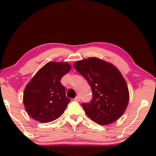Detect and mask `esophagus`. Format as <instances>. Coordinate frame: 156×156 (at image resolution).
Returning a JSON list of instances; mask_svg holds the SVG:
<instances>
[{"label":"esophagus","mask_w":156,"mask_h":156,"mask_svg":"<svg viewBox=\"0 0 156 156\" xmlns=\"http://www.w3.org/2000/svg\"><path fill=\"white\" fill-rule=\"evenodd\" d=\"M74 101H78V102H79V101H80V98H79V96H76V98H75Z\"/></svg>","instance_id":"34e87169"}]
</instances>
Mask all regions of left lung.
Wrapping results in <instances>:
<instances>
[{
    "label": "left lung",
    "mask_w": 156,
    "mask_h": 156,
    "mask_svg": "<svg viewBox=\"0 0 156 156\" xmlns=\"http://www.w3.org/2000/svg\"><path fill=\"white\" fill-rule=\"evenodd\" d=\"M74 67L92 90V102L81 104L87 116L101 125L112 124L120 118L129 102V91L119 69L96 57L78 61Z\"/></svg>",
    "instance_id": "8db88e82"
}]
</instances>
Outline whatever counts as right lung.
I'll return each mask as SVG.
<instances>
[{"label": "right lung", "mask_w": 156, "mask_h": 156, "mask_svg": "<svg viewBox=\"0 0 156 156\" xmlns=\"http://www.w3.org/2000/svg\"><path fill=\"white\" fill-rule=\"evenodd\" d=\"M71 68L67 62H50L36 73L23 93V103L30 117L46 123L63 114L70 100L66 97L61 79Z\"/></svg>", "instance_id": "obj_1"}]
</instances>
